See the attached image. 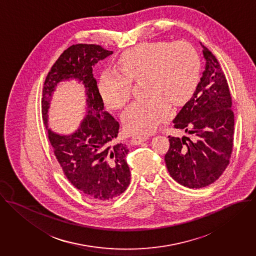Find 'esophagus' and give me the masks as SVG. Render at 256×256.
I'll use <instances>...</instances> for the list:
<instances>
[{
	"instance_id": "1",
	"label": "esophagus",
	"mask_w": 256,
	"mask_h": 256,
	"mask_svg": "<svg viewBox=\"0 0 256 256\" xmlns=\"http://www.w3.org/2000/svg\"><path fill=\"white\" fill-rule=\"evenodd\" d=\"M148 138H150L148 136H134L132 140V144L134 146H138L142 144L144 142H146Z\"/></svg>"
}]
</instances>
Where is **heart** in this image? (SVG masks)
<instances>
[{
  "instance_id": "b5f03b06",
  "label": "heart",
  "mask_w": 256,
  "mask_h": 256,
  "mask_svg": "<svg viewBox=\"0 0 256 256\" xmlns=\"http://www.w3.org/2000/svg\"><path fill=\"white\" fill-rule=\"evenodd\" d=\"M118 71L104 70L99 80L102 101L120 108L128 101L132 82L144 80V100L132 102L122 112L126 128L150 134L172 114L171 104L191 99L200 82V58L186 42H146L124 52L116 60Z\"/></svg>"
}]
</instances>
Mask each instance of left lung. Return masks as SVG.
<instances>
[{
	"mask_svg": "<svg viewBox=\"0 0 256 256\" xmlns=\"http://www.w3.org/2000/svg\"><path fill=\"white\" fill-rule=\"evenodd\" d=\"M203 48L204 70L190 101L173 120L193 136L169 138L165 163L170 176L188 188L214 183L226 170L234 144V116L226 76L216 56Z\"/></svg>",
	"mask_w": 256,
	"mask_h": 256,
	"instance_id": "obj_1",
	"label": "left lung"
}]
</instances>
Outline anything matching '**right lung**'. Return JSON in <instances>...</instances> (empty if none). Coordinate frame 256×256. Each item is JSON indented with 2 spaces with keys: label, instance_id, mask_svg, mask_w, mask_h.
<instances>
[{
  "label": "right lung",
  "instance_id": "obj_1",
  "mask_svg": "<svg viewBox=\"0 0 256 256\" xmlns=\"http://www.w3.org/2000/svg\"><path fill=\"white\" fill-rule=\"evenodd\" d=\"M112 52L96 44H76L59 56L48 74L42 91V118L54 154L71 184L95 201H108L124 193L130 182L126 157L128 148L116 144L120 124L104 110L93 67ZM75 80L86 89V116L68 135L48 126L52 97L61 82Z\"/></svg>",
  "mask_w": 256,
  "mask_h": 256
}]
</instances>
